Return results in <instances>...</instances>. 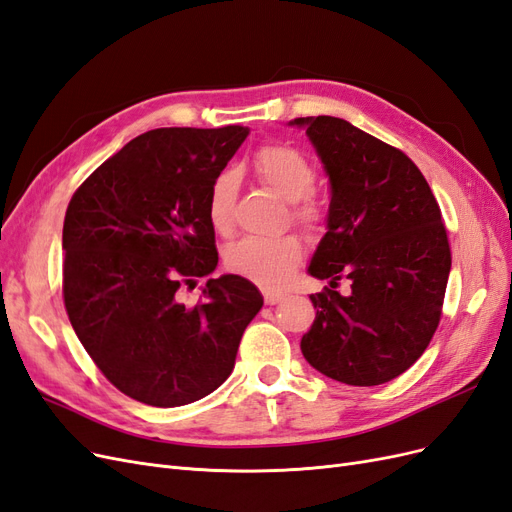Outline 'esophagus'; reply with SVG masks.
Returning a JSON list of instances; mask_svg holds the SVG:
<instances>
[{
    "label": "esophagus",
    "instance_id": "34e87169",
    "mask_svg": "<svg viewBox=\"0 0 512 512\" xmlns=\"http://www.w3.org/2000/svg\"><path fill=\"white\" fill-rule=\"evenodd\" d=\"M284 299H286L284 292H265V303L267 305H277V303H282Z\"/></svg>",
    "mask_w": 512,
    "mask_h": 512
}]
</instances>
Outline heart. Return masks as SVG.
I'll return each mask as SVG.
<instances>
[{"label":"heart","instance_id":"b5f03b06","mask_svg":"<svg viewBox=\"0 0 512 512\" xmlns=\"http://www.w3.org/2000/svg\"><path fill=\"white\" fill-rule=\"evenodd\" d=\"M254 177L280 194L290 203V220L305 230H318L324 213L312 194L318 170L305 153L282 143L262 145L252 158ZM239 190V177L232 170H222L213 179L207 215L209 224L228 235L235 224V200ZM303 260V243L297 235H284L277 239L243 237L228 245L224 254L226 267L245 280L256 282L265 288L284 286L290 275L299 269Z\"/></svg>","mask_w":512,"mask_h":512}]
</instances>
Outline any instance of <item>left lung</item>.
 <instances>
[{
  "mask_svg": "<svg viewBox=\"0 0 512 512\" xmlns=\"http://www.w3.org/2000/svg\"><path fill=\"white\" fill-rule=\"evenodd\" d=\"M292 123L307 128L333 194L309 265L331 286L312 294L318 312L303 356L337 382L384 384L418 361L442 318L451 245L440 205L401 149L329 115ZM342 276L348 298L336 292Z\"/></svg>",
  "mask_w": 512,
  "mask_h": 512,
  "instance_id": "1",
  "label": "left lung"
}]
</instances>
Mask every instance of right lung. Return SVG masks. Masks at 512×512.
Listing matches in <instances>:
<instances>
[{"instance_id": "obj_1", "label": "right lung", "mask_w": 512, "mask_h": 512, "mask_svg": "<svg viewBox=\"0 0 512 512\" xmlns=\"http://www.w3.org/2000/svg\"><path fill=\"white\" fill-rule=\"evenodd\" d=\"M247 128H158L136 136L91 173L64 220V305L91 361L141 404L175 408L230 376L247 324L262 307L239 275L218 265L207 198Z\"/></svg>"}]
</instances>
